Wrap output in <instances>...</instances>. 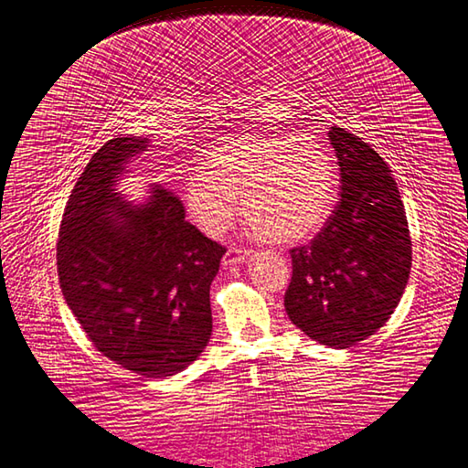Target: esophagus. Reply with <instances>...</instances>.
Instances as JSON below:
<instances>
[{"mask_svg":"<svg viewBox=\"0 0 468 468\" xmlns=\"http://www.w3.org/2000/svg\"><path fill=\"white\" fill-rule=\"evenodd\" d=\"M252 254V250H249V249H229L228 250V254L223 256V264H240V262H245L249 256Z\"/></svg>","mask_w":468,"mask_h":468,"instance_id":"obj_1","label":"esophagus"}]
</instances>
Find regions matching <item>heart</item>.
Instances as JSON below:
<instances>
[{
	"mask_svg": "<svg viewBox=\"0 0 468 468\" xmlns=\"http://www.w3.org/2000/svg\"><path fill=\"white\" fill-rule=\"evenodd\" d=\"M243 194L250 233L290 240L319 225L336 194L333 155L307 135L243 138L218 147L185 186V202L207 235H221Z\"/></svg>",
	"mask_w": 468,
	"mask_h": 468,
	"instance_id": "heart-1",
	"label": "heart"
}]
</instances>
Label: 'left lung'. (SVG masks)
<instances>
[{"instance_id":"left-lung-1","label":"left lung","mask_w":468,"mask_h":468,"mask_svg":"<svg viewBox=\"0 0 468 468\" xmlns=\"http://www.w3.org/2000/svg\"><path fill=\"white\" fill-rule=\"evenodd\" d=\"M340 198L309 245L292 249L293 276L283 305L290 321L328 348L375 335L409 283L412 243L388 165L357 135L333 126Z\"/></svg>"}]
</instances>
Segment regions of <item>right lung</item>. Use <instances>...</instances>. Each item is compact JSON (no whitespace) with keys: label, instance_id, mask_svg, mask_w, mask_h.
Returning <instances> with one entry per match:
<instances>
[{"label":"right lung","instance_id":"obj_1","mask_svg":"<svg viewBox=\"0 0 468 468\" xmlns=\"http://www.w3.org/2000/svg\"><path fill=\"white\" fill-rule=\"evenodd\" d=\"M149 140L112 138L87 163L59 225L58 276L95 348L152 379L198 359L212 336V285L225 249L185 219L161 186L144 202L118 183Z\"/></svg>","mask_w":468,"mask_h":468}]
</instances>
